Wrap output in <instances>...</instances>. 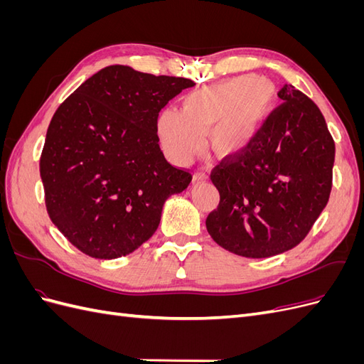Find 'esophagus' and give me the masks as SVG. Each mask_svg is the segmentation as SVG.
<instances>
[{
	"label": "esophagus",
	"mask_w": 364,
	"mask_h": 364,
	"mask_svg": "<svg viewBox=\"0 0 364 364\" xmlns=\"http://www.w3.org/2000/svg\"><path fill=\"white\" fill-rule=\"evenodd\" d=\"M206 179H208V176H206V174H203V173H196V174L193 176V182H194V183L205 182Z\"/></svg>",
	"instance_id": "34e87169"
}]
</instances>
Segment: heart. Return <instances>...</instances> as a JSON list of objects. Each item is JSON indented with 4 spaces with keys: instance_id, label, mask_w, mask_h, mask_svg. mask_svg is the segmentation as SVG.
<instances>
[{
    "instance_id": "b5f03b06",
    "label": "heart",
    "mask_w": 364,
    "mask_h": 364,
    "mask_svg": "<svg viewBox=\"0 0 364 364\" xmlns=\"http://www.w3.org/2000/svg\"><path fill=\"white\" fill-rule=\"evenodd\" d=\"M277 87L255 74L237 75L202 86L182 100V111L165 109L158 117V135L167 156L188 164L205 146L218 158L243 156L255 142L277 103Z\"/></svg>"
}]
</instances>
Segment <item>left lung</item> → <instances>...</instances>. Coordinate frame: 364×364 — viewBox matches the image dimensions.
<instances>
[{"label": "left lung", "instance_id": "8db88e82", "mask_svg": "<svg viewBox=\"0 0 364 364\" xmlns=\"http://www.w3.org/2000/svg\"><path fill=\"white\" fill-rule=\"evenodd\" d=\"M243 156L211 174L220 203L206 229L218 246L269 258L297 246L331 193L336 146L318 107L294 86Z\"/></svg>", "mask_w": 364, "mask_h": 364}]
</instances>
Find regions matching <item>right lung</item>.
<instances>
[{
  "mask_svg": "<svg viewBox=\"0 0 364 364\" xmlns=\"http://www.w3.org/2000/svg\"><path fill=\"white\" fill-rule=\"evenodd\" d=\"M194 82L112 65L82 83L54 114L41 156L47 211L92 258L126 257L156 232L164 203L191 174L159 147L158 115Z\"/></svg>",
  "mask_w": 364,
  "mask_h": 364,
  "instance_id": "right-lung-1",
  "label": "right lung"
}]
</instances>
